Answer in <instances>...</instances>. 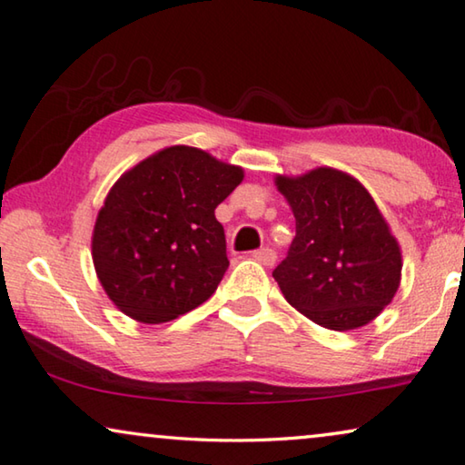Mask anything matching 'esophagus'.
Wrapping results in <instances>:
<instances>
[{
	"label": "esophagus",
	"mask_w": 465,
	"mask_h": 465,
	"mask_svg": "<svg viewBox=\"0 0 465 465\" xmlns=\"http://www.w3.org/2000/svg\"><path fill=\"white\" fill-rule=\"evenodd\" d=\"M253 260L263 263V266H274L276 252L270 247H262V249H257V252H253Z\"/></svg>",
	"instance_id": "esophagus-1"
}]
</instances>
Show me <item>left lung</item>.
I'll use <instances>...</instances> for the list:
<instances>
[{
  "label": "left lung",
  "mask_w": 465,
  "mask_h": 465,
  "mask_svg": "<svg viewBox=\"0 0 465 465\" xmlns=\"http://www.w3.org/2000/svg\"><path fill=\"white\" fill-rule=\"evenodd\" d=\"M295 239L272 272L287 302L331 331H353L387 307L401 282V249L360 181L334 168L276 176Z\"/></svg>",
  "instance_id": "left-lung-1"
}]
</instances>
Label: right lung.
Here are the masks:
<instances>
[{
  "instance_id": "1",
  "label": "right lung",
  "mask_w": 465,
  "mask_h": 465,
  "mask_svg": "<svg viewBox=\"0 0 465 465\" xmlns=\"http://www.w3.org/2000/svg\"><path fill=\"white\" fill-rule=\"evenodd\" d=\"M242 181L197 147L174 145L118 178L93 228V263L120 312L160 324L213 295L228 268L218 208Z\"/></svg>"
}]
</instances>
